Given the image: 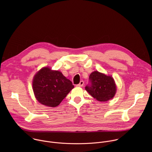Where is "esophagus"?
Segmentation results:
<instances>
[{"mask_svg": "<svg viewBox=\"0 0 152 152\" xmlns=\"http://www.w3.org/2000/svg\"><path fill=\"white\" fill-rule=\"evenodd\" d=\"M83 84H84L83 81V80H81V81L80 82V83H79L78 85H77V86H79V87H82V86H83Z\"/></svg>", "mask_w": 152, "mask_h": 152, "instance_id": "34e87169", "label": "esophagus"}]
</instances>
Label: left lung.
<instances>
[{
	"mask_svg": "<svg viewBox=\"0 0 152 152\" xmlns=\"http://www.w3.org/2000/svg\"><path fill=\"white\" fill-rule=\"evenodd\" d=\"M90 83L85 90L92 97L100 102L113 99L116 93V85L113 77L95 71L89 77Z\"/></svg>",
	"mask_w": 152,
	"mask_h": 152,
	"instance_id": "8db88e82",
	"label": "left lung"
}]
</instances>
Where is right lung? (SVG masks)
Instances as JSON below:
<instances>
[{
  "label": "right lung",
  "mask_w": 152,
  "mask_h": 152,
  "mask_svg": "<svg viewBox=\"0 0 152 152\" xmlns=\"http://www.w3.org/2000/svg\"><path fill=\"white\" fill-rule=\"evenodd\" d=\"M32 87L35 96L40 103L56 107L74 88V85L61 72L44 67L34 77Z\"/></svg>",
  "instance_id": "add662e5"
}]
</instances>
